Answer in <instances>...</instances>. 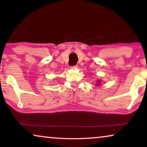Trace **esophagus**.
Returning <instances> with one entry per match:
<instances>
[{
  "label": "esophagus",
  "mask_w": 147,
  "mask_h": 147,
  "mask_svg": "<svg viewBox=\"0 0 147 147\" xmlns=\"http://www.w3.org/2000/svg\"><path fill=\"white\" fill-rule=\"evenodd\" d=\"M77 68H78V65H74V66H71V69H77Z\"/></svg>",
  "instance_id": "34e87169"
}]
</instances>
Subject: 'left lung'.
I'll use <instances>...</instances> for the list:
<instances>
[{
	"instance_id": "8db88e82",
	"label": "left lung",
	"mask_w": 147,
	"mask_h": 147,
	"mask_svg": "<svg viewBox=\"0 0 147 147\" xmlns=\"http://www.w3.org/2000/svg\"><path fill=\"white\" fill-rule=\"evenodd\" d=\"M96 85H97V86H100V80H98Z\"/></svg>"
}]
</instances>
